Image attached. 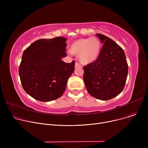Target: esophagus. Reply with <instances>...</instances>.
Segmentation results:
<instances>
[{
	"mask_svg": "<svg viewBox=\"0 0 148 148\" xmlns=\"http://www.w3.org/2000/svg\"><path fill=\"white\" fill-rule=\"evenodd\" d=\"M79 66H80V65L78 63V62H75V68H77V67H79Z\"/></svg>",
	"mask_w": 148,
	"mask_h": 148,
	"instance_id": "34e87169",
	"label": "esophagus"
}]
</instances>
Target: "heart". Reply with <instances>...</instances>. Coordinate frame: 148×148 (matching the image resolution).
Returning a JSON list of instances; mask_svg holds the SVG:
<instances>
[{
    "instance_id": "1",
    "label": "heart",
    "mask_w": 148,
    "mask_h": 148,
    "mask_svg": "<svg viewBox=\"0 0 148 148\" xmlns=\"http://www.w3.org/2000/svg\"><path fill=\"white\" fill-rule=\"evenodd\" d=\"M101 50V43L97 37L81 38L74 41L69 51L78 56L82 64L87 65L94 62L98 58Z\"/></svg>"
}]
</instances>
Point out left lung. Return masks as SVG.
<instances>
[{"label":"left lung","mask_w":148,"mask_h":148,"mask_svg":"<svg viewBox=\"0 0 148 148\" xmlns=\"http://www.w3.org/2000/svg\"><path fill=\"white\" fill-rule=\"evenodd\" d=\"M97 35L104 44L97 60L83 67V80L90 95L108 100L123 90L128 66L125 53L118 44L104 35Z\"/></svg>","instance_id":"left-lung-1"}]
</instances>
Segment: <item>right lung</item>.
<instances>
[{"label": "right lung", "instance_id": "1", "mask_svg": "<svg viewBox=\"0 0 148 148\" xmlns=\"http://www.w3.org/2000/svg\"><path fill=\"white\" fill-rule=\"evenodd\" d=\"M66 39L38 40L24 51L19 66L21 85L28 95L42 102L60 97L74 70L75 62L65 63Z\"/></svg>", "mask_w": 148, "mask_h": 148}]
</instances>
